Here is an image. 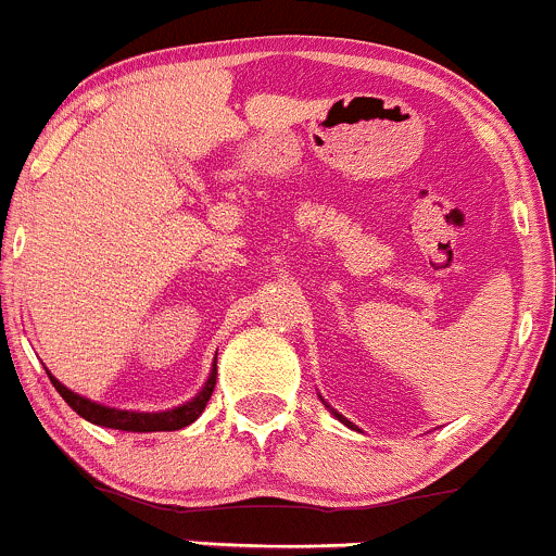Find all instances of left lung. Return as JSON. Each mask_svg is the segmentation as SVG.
Instances as JSON below:
<instances>
[{"mask_svg":"<svg viewBox=\"0 0 556 556\" xmlns=\"http://www.w3.org/2000/svg\"><path fill=\"white\" fill-rule=\"evenodd\" d=\"M337 417H340V415H337ZM340 420H342V417H340ZM342 422H345V426H351V422H348V420H342Z\"/></svg>","mask_w":556,"mask_h":556,"instance_id":"obj_1","label":"left lung"}]
</instances>
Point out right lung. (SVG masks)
<instances>
[{
	"label": "right lung",
	"instance_id": "right-lung-1",
	"mask_svg": "<svg viewBox=\"0 0 556 556\" xmlns=\"http://www.w3.org/2000/svg\"><path fill=\"white\" fill-rule=\"evenodd\" d=\"M50 382L55 386V391L61 393V399L77 412L79 417L85 420L96 422V426H106V428H117V431H136V433H150V431H179V428L190 426L200 417V412L205 409L208 404L211 393H214L216 386V364L214 371H211L208 382H205L203 391L187 402L185 406H176V409L168 412H128V409H112V406H101L90 399L77 396L74 391H68L66 386H61L55 377H50Z\"/></svg>",
	"mask_w": 556,
	"mask_h": 556
}]
</instances>
